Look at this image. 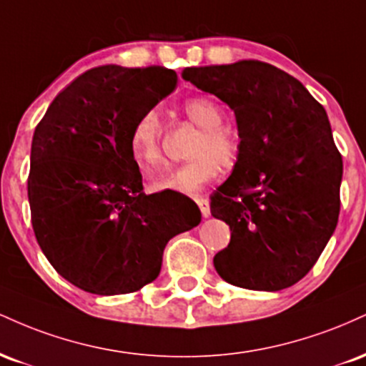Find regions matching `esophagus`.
I'll return each instance as SVG.
<instances>
[{"label": "esophagus", "mask_w": 366, "mask_h": 366, "mask_svg": "<svg viewBox=\"0 0 366 366\" xmlns=\"http://www.w3.org/2000/svg\"><path fill=\"white\" fill-rule=\"evenodd\" d=\"M196 203H197V207H199V209H201V215H203V218H208L209 215H212V209H209V199H208V197H197Z\"/></svg>", "instance_id": "1"}]
</instances>
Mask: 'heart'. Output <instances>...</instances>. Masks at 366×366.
<instances>
[{"label":"heart","mask_w":366,"mask_h":366,"mask_svg":"<svg viewBox=\"0 0 366 366\" xmlns=\"http://www.w3.org/2000/svg\"><path fill=\"white\" fill-rule=\"evenodd\" d=\"M182 110L192 124L203 129L189 157L191 162L179 169L158 172L151 180L153 192L165 194H197L220 174V165L230 169L237 162L239 142L229 129L224 127V110L208 98H189ZM162 119L157 108H149L137 117L130 130L129 148L134 162L142 172H151L163 163Z\"/></svg>","instance_id":"heart-1"}]
</instances>
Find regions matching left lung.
<instances>
[{
	"instance_id": "left-lung-1",
	"label": "left lung",
	"mask_w": 366,
	"mask_h": 366,
	"mask_svg": "<svg viewBox=\"0 0 366 366\" xmlns=\"http://www.w3.org/2000/svg\"><path fill=\"white\" fill-rule=\"evenodd\" d=\"M182 79L236 115L237 162L212 197V215L232 232L213 258L217 274L253 291L291 287L325 249L341 208L342 158L325 108L263 61L191 66Z\"/></svg>"
}]
</instances>
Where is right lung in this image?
Segmentation results:
<instances>
[{
	"label": "right lung",
	"instance_id": "right-lung-1",
	"mask_svg": "<svg viewBox=\"0 0 366 366\" xmlns=\"http://www.w3.org/2000/svg\"><path fill=\"white\" fill-rule=\"evenodd\" d=\"M177 81L163 66L91 69L36 127L27 180L32 227L54 270L82 291H139L158 277L167 242L199 225L189 197L144 194L129 148L137 117Z\"/></svg>",
	"mask_w": 366,
	"mask_h": 366
}]
</instances>
